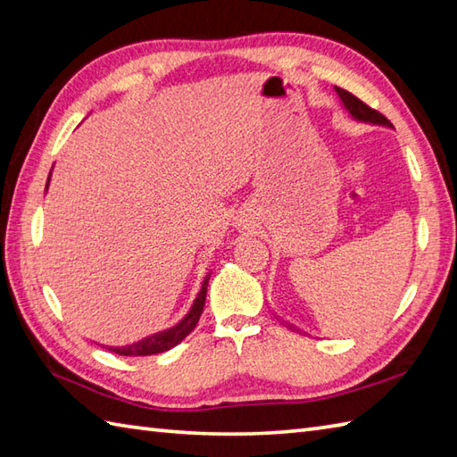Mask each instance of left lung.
Returning <instances> with one entry per match:
<instances>
[{
  "label": "left lung",
  "instance_id": "8db88e82",
  "mask_svg": "<svg viewBox=\"0 0 457 457\" xmlns=\"http://www.w3.org/2000/svg\"><path fill=\"white\" fill-rule=\"evenodd\" d=\"M336 92L339 96V100H342L344 108L352 113V118L357 121H365V123H373V125H385V128H393V123L385 118L383 113H378L377 110L369 108L367 104H363L359 98L352 92H347L344 88H337L336 86Z\"/></svg>",
  "mask_w": 457,
  "mask_h": 457
}]
</instances>
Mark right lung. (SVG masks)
I'll list each match as a JSON object with an SVG mask.
<instances>
[{
	"instance_id": "obj_1",
	"label": "right lung",
	"mask_w": 457,
	"mask_h": 457,
	"mask_svg": "<svg viewBox=\"0 0 457 457\" xmlns=\"http://www.w3.org/2000/svg\"><path fill=\"white\" fill-rule=\"evenodd\" d=\"M51 180V179H48ZM48 187V182H46ZM208 280L210 275H206L202 283L200 293L194 300V304L190 308V312L184 316L177 326H172L169 329H164V332L159 334H153L149 337L141 339L137 344H131V345H125V347H105L110 349L113 353H120V355H129V357H139V355H154V353H162V352H169L170 347L179 345L184 337H187L194 328H196L198 320L202 316V310H204V303H206V293H208Z\"/></svg>"
}]
</instances>
